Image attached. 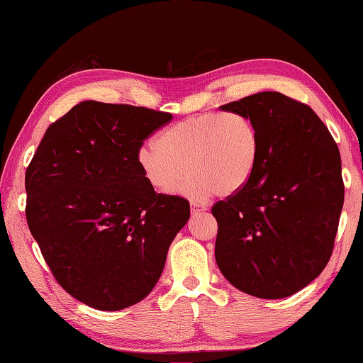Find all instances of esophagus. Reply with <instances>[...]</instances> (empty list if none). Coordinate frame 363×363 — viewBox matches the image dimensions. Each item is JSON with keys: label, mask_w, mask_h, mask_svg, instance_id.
Listing matches in <instances>:
<instances>
[{"label": "esophagus", "mask_w": 363, "mask_h": 363, "mask_svg": "<svg viewBox=\"0 0 363 363\" xmlns=\"http://www.w3.org/2000/svg\"><path fill=\"white\" fill-rule=\"evenodd\" d=\"M205 211H206V208L202 206V205H196V203L191 205V213H192V216L200 214V213H205Z\"/></svg>", "instance_id": "1"}]
</instances>
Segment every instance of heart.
<instances>
[{
    "instance_id": "heart-1",
    "label": "heart",
    "mask_w": 363,
    "mask_h": 363,
    "mask_svg": "<svg viewBox=\"0 0 363 363\" xmlns=\"http://www.w3.org/2000/svg\"><path fill=\"white\" fill-rule=\"evenodd\" d=\"M259 152V130L248 115L203 113L164 128L157 136V147L138 150L136 163L157 192L174 191L188 172L183 194L203 202L214 192L228 197L242 189L252 179Z\"/></svg>"
}]
</instances>
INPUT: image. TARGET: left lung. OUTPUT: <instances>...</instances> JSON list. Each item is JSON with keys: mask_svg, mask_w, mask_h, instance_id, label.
<instances>
[{"mask_svg": "<svg viewBox=\"0 0 363 363\" xmlns=\"http://www.w3.org/2000/svg\"><path fill=\"white\" fill-rule=\"evenodd\" d=\"M220 108L253 119L261 152L245 186L211 208L216 262L248 295L291 296L333 255L345 197L339 147L315 111L283 93H256Z\"/></svg>", "mask_w": 363, "mask_h": 363, "instance_id": "obj_1", "label": "left lung"}]
</instances>
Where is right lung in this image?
<instances>
[{"label":"right lung","instance_id":"obj_1","mask_svg":"<svg viewBox=\"0 0 363 363\" xmlns=\"http://www.w3.org/2000/svg\"><path fill=\"white\" fill-rule=\"evenodd\" d=\"M171 113L84 101L52 123L26 169V219L55 281L98 311L146 298L189 202L158 194L136 154Z\"/></svg>","mask_w":363,"mask_h":363}]
</instances>
